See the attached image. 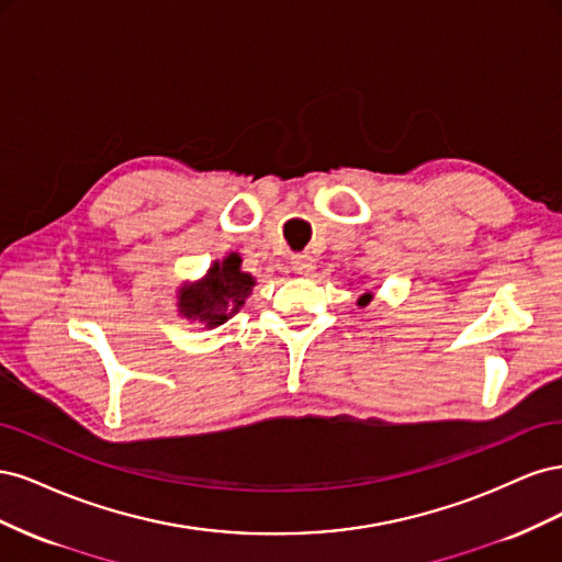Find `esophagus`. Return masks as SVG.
<instances>
[{
	"instance_id": "1",
	"label": "esophagus",
	"mask_w": 562,
	"mask_h": 562,
	"mask_svg": "<svg viewBox=\"0 0 562 562\" xmlns=\"http://www.w3.org/2000/svg\"><path fill=\"white\" fill-rule=\"evenodd\" d=\"M291 267H293L295 274H300V277H310L312 271L316 269V265H314V258H312V255H307V252L293 255V258H291Z\"/></svg>"
}]
</instances>
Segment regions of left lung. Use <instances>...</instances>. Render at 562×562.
I'll list each match as a JSON object with an SVG mask.
<instances>
[{
	"mask_svg": "<svg viewBox=\"0 0 562 562\" xmlns=\"http://www.w3.org/2000/svg\"><path fill=\"white\" fill-rule=\"evenodd\" d=\"M370 300H372V291H366L363 295H359V300H356V304H359V307H368Z\"/></svg>",
	"mask_w": 562,
	"mask_h": 562,
	"instance_id": "obj_1",
	"label": "left lung"
}]
</instances>
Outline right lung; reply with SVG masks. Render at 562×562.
Returning a JSON list of instances; mask_svg holds the SVG:
<instances>
[{
  "label": "right lung",
  "mask_w": 562,
  "mask_h": 562,
  "mask_svg": "<svg viewBox=\"0 0 562 562\" xmlns=\"http://www.w3.org/2000/svg\"><path fill=\"white\" fill-rule=\"evenodd\" d=\"M241 255L229 252L215 260L199 281H184L176 291L178 316L201 323L206 330L227 323L239 312L255 288V277L244 271Z\"/></svg>",
  "instance_id": "obj_1"
}]
</instances>
